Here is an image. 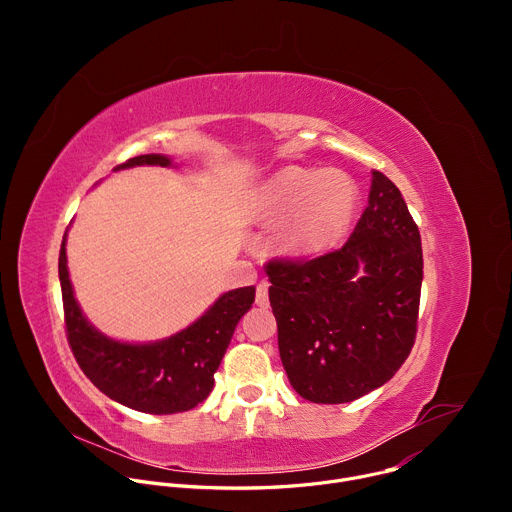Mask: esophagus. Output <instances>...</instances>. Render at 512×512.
<instances>
[{"label": "esophagus", "instance_id": "esophagus-1", "mask_svg": "<svg viewBox=\"0 0 512 512\" xmlns=\"http://www.w3.org/2000/svg\"><path fill=\"white\" fill-rule=\"evenodd\" d=\"M255 304H257L259 308H267V306H269V283H267V281H261V283L257 285Z\"/></svg>", "mask_w": 512, "mask_h": 512}]
</instances>
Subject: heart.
Segmentation results:
<instances>
[{
	"label": "heart",
	"mask_w": 512,
	"mask_h": 512,
	"mask_svg": "<svg viewBox=\"0 0 512 512\" xmlns=\"http://www.w3.org/2000/svg\"><path fill=\"white\" fill-rule=\"evenodd\" d=\"M253 210L277 221L275 241L289 255H318L342 241L358 204L356 180L336 168H283L259 184Z\"/></svg>",
	"instance_id": "b5f03b06"
}]
</instances>
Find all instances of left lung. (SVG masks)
Returning <instances> with one entry per match:
<instances>
[{
    "mask_svg": "<svg viewBox=\"0 0 512 512\" xmlns=\"http://www.w3.org/2000/svg\"><path fill=\"white\" fill-rule=\"evenodd\" d=\"M267 275L279 356L300 397L350 403L401 369L417 330L423 253L385 174L373 172L369 206L342 249L271 261Z\"/></svg>",
    "mask_w": 512,
    "mask_h": 512,
    "instance_id": "8db88e82",
    "label": "left lung"
}]
</instances>
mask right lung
<instances>
[{"instance_id":"obj_1","label":"right lung","mask_w":512,"mask_h":512,"mask_svg":"<svg viewBox=\"0 0 512 512\" xmlns=\"http://www.w3.org/2000/svg\"><path fill=\"white\" fill-rule=\"evenodd\" d=\"M137 166L178 168L164 154H148L127 160L113 172ZM66 237L58 257L68 344L79 367L91 383L109 399L152 415L182 413L202 403L212 387L233 332L255 302V285L225 291L223 296L184 330L152 342L117 340L97 330L83 314L72 289Z\"/></svg>"}]
</instances>
